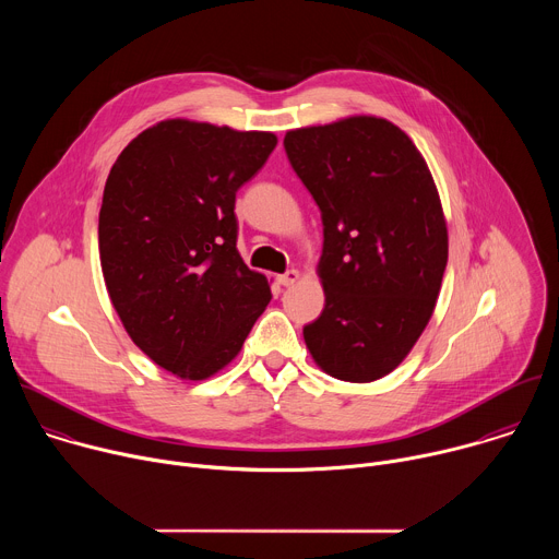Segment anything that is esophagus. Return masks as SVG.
Segmentation results:
<instances>
[{
	"label": "esophagus",
	"mask_w": 559,
	"mask_h": 559,
	"mask_svg": "<svg viewBox=\"0 0 559 559\" xmlns=\"http://www.w3.org/2000/svg\"><path fill=\"white\" fill-rule=\"evenodd\" d=\"M298 276H300V274H298L296 270H287L285 274L278 276V283H281L283 287H292V285L298 281Z\"/></svg>",
	"instance_id": "obj_1"
}]
</instances>
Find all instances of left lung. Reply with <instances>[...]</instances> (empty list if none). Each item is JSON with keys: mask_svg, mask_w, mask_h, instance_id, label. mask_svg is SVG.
<instances>
[{"mask_svg": "<svg viewBox=\"0 0 559 559\" xmlns=\"http://www.w3.org/2000/svg\"><path fill=\"white\" fill-rule=\"evenodd\" d=\"M323 218V313L302 328L316 365L371 382L405 360L433 313L449 257L427 162L386 119L349 117L285 134Z\"/></svg>", "mask_w": 559, "mask_h": 559, "instance_id": "left-lung-1", "label": "left lung"}]
</instances>
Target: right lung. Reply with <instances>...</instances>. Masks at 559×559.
I'll return each instance as SVG.
<instances>
[{"instance_id":"obj_1","label":"right lung","mask_w":559,"mask_h":559,"mask_svg":"<svg viewBox=\"0 0 559 559\" xmlns=\"http://www.w3.org/2000/svg\"><path fill=\"white\" fill-rule=\"evenodd\" d=\"M276 147L272 132L168 119L115 162L99 212V259L134 345L203 380L241 352L272 300L236 250V192Z\"/></svg>"}]
</instances>
